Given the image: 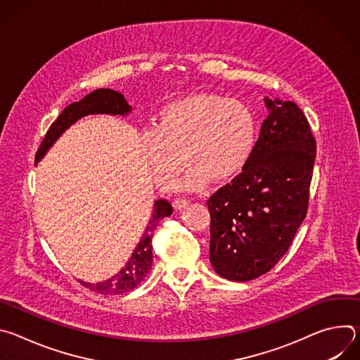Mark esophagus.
<instances>
[{
    "mask_svg": "<svg viewBox=\"0 0 360 360\" xmlns=\"http://www.w3.org/2000/svg\"><path fill=\"white\" fill-rule=\"evenodd\" d=\"M188 205H189V200H188V199H175V200H174V208L178 210V211L186 208Z\"/></svg>",
    "mask_w": 360,
    "mask_h": 360,
    "instance_id": "esophagus-1",
    "label": "esophagus"
}]
</instances>
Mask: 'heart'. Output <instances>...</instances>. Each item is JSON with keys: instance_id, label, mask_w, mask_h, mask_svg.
Instances as JSON below:
<instances>
[{"instance_id": "heart-1", "label": "heart", "mask_w": 360, "mask_h": 360, "mask_svg": "<svg viewBox=\"0 0 360 360\" xmlns=\"http://www.w3.org/2000/svg\"><path fill=\"white\" fill-rule=\"evenodd\" d=\"M256 142L258 121L252 110L214 92L171 102L160 111L157 127L141 132L148 168L162 189L175 186L185 162L189 168L182 186L188 191L233 178L250 160Z\"/></svg>"}]
</instances>
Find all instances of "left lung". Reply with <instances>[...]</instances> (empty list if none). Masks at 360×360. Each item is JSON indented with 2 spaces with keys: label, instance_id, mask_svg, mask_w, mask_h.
Masks as SVG:
<instances>
[{
  "label": "left lung",
  "instance_id": "1",
  "mask_svg": "<svg viewBox=\"0 0 360 360\" xmlns=\"http://www.w3.org/2000/svg\"><path fill=\"white\" fill-rule=\"evenodd\" d=\"M268 117L250 160L208 200L215 272L246 282L271 271L306 217L316 142L292 101L265 96Z\"/></svg>",
  "mask_w": 360,
  "mask_h": 360
}]
</instances>
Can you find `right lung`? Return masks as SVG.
<instances>
[{"label": "right lung", "mask_w": 360, "mask_h": 360, "mask_svg": "<svg viewBox=\"0 0 360 360\" xmlns=\"http://www.w3.org/2000/svg\"><path fill=\"white\" fill-rule=\"evenodd\" d=\"M131 111H132V107L128 104L125 96L121 92L110 88H101V89L92 91L91 94L84 96L79 102H72L71 105H68L57 118V121L49 127L35 155V165L45 157L48 149L57 142V139L78 120L86 115H96V114L127 117L128 114H131ZM171 214H172V205L169 202H167L165 199L155 200V203H153V211L145 228V232L141 236V240L134 249L131 258L128 259L125 266L117 275L111 276L104 282L89 283V282L79 281V283L101 295H121L136 288L148 275L152 266L153 231H155L161 219L169 217Z\"/></svg>", "instance_id": "add662e5"}]
</instances>
